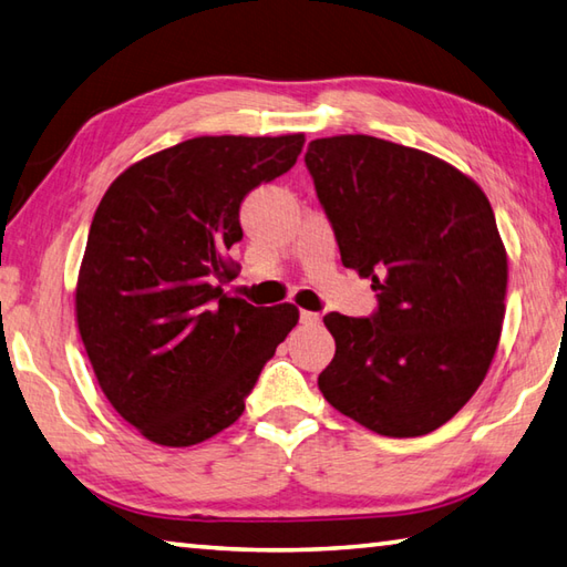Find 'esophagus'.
I'll return each instance as SVG.
<instances>
[{
    "label": "esophagus",
    "instance_id": "34e87169",
    "mask_svg": "<svg viewBox=\"0 0 567 567\" xmlns=\"http://www.w3.org/2000/svg\"><path fill=\"white\" fill-rule=\"evenodd\" d=\"M299 321H302V324L312 327V324H319L321 317L317 312H307V309H302V312H299Z\"/></svg>",
    "mask_w": 567,
    "mask_h": 567
}]
</instances>
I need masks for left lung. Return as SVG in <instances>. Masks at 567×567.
<instances>
[{
	"instance_id": "left-lung-1",
	"label": "left lung",
	"mask_w": 567,
	"mask_h": 567,
	"mask_svg": "<svg viewBox=\"0 0 567 567\" xmlns=\"http://www.w3.org/2000/svg\"><path fill=\"white\" fill-rule=\"evenodd\" d=\"M341 262L371 277V317L331 312L329 405L385 437L445 425L482 385L502 337L506 248L489 198L452 164L371 135L305 154Z\"/></svg>"
}]
</instances>
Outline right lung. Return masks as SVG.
Segmentation results:
<instances>
[{"instance_id":"add662e5","label":"right lung","mask_w":567,"mask_h":567,"mask_svg":"<svg viewBox=\"0 0 567 567\" xmlns=\"http://www.w3.org/2000/svg\"><path fill=\"white\" fill-rule=\"evenodd\" d=\"M305 135L194 137L127 166L100 202L75 285L95 379L150 442L192 447L236 423L262 365L299 319L252 307L233 272L240 204L290 172Z\"/></svg>"}]
</instances>
